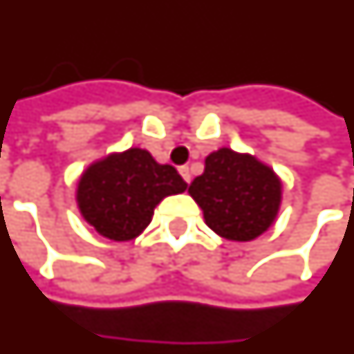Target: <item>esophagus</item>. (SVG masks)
I'll use <instances>...</instances> for the list:
<instances>
[{
  "mask_svg": "<svg viewBox=\"0 0 354 354\" xmlns=\"http://www.w3.org/2000/svg\"><path fill=\"white\" fill-rule=\"evenodd\" d=\"M179 174H180V177H183V179L187 180V183H190V169H188V166H180Z\"/></svg>",
  "mask_w": 354,
  "mask_h": 354,
  "instance_id": "34e87169",
  "label": "esophagus"
}]
</instances>
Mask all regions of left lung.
I'll return each instance as SVG.
<instances>
[{
  "label": "left lung",
  "mask_w": 354,
  "mask_h": 354,
  "mask_svg": "<svg viewBox=\"0 0 354 354\" xmlns=\"http://www.w3.org/2000/svg\"><path fill=\"white\" fill-rule=\"evenodd\" d=\"M188 192L211 230L232 241H251L275 221L281 180L249 154L218 149L205 158L203 174L192 180Z\"/></svg>",
  "instance_id": "obj_1"
}]
</instances>
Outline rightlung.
<instances>
[{"instance_id": "add662e5", "label": "right lung", "mask_w": 354, "mask_h": 354, "mask_svg": "<svg viewBox=\"0 0 354 354\" xmlns=\"http://www.w3.org/2000/svg\"><path fill=\"white\" fill-rule=\"evenodd\" d=\"M174 166H162L143 149H130L95 162L82 174L77 203L84 221L113 241L145 230L166 196L187 190Z\"/></svg>"}]
</instances>
